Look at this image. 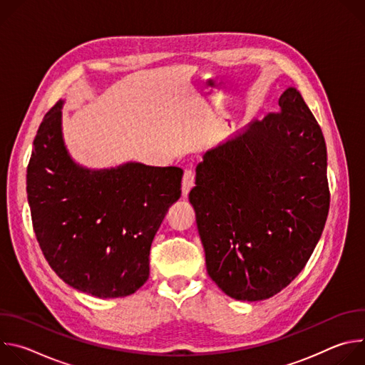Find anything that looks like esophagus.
Segmentation results:
<instances>
[{
  "mask_svg": "<svg viewBox=\"0 0 365 365\" xmlns=\"http://www.w3.org/2000/svg\"><path fill=\"white\" fill-rule=\"evenodd\" d=\"M195 185V175L192 170H185L183 173V180H182V195L187 196L190 189Z\"/></svg>",
  "mask_w": 365,
  "mask_h": 365,
  "instance_id": "34e87169",
  "label": "esophagus"
}]
</instances>
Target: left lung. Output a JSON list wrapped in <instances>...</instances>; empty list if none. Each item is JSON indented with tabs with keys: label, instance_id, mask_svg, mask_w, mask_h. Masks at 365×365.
<instances>
[{
	"label": "left lung",
	"instance_id": "8db88e82",
	"mask_svg": "<svg viewBox=\"0 0 365 365\" xmlns=\"http://www.w3.org/2000/svg\"><path fill=\"white\" fill-rule=\"evenodd\" d=\"M210 148L189 193L206 272L232 299L283 290L314 252L329 211L327 144L300 92Z\"/></svg>",
	"mask_w": 365,
	"mask_h": 365
}]
</instances>
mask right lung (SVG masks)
<instances>
[{
    "label": "right lung",
    "instance_id": "obj_1",
    "mask_svg": "<svg viewBox=\"0 0 365 365\" xmlns=\"http://www.w3.org/2000/svg\"><path fill=\"white\" fill-rule=\"evenodd\" d=\"M59 101L43 118L27 168V199L38 245L73 289L124 297L148 279L153 238L180 197V168L128 162L78 165L65 145Z\"/></svg>",
    "mask_w": 365,
    "mask_h": 365
}]
</instances>
